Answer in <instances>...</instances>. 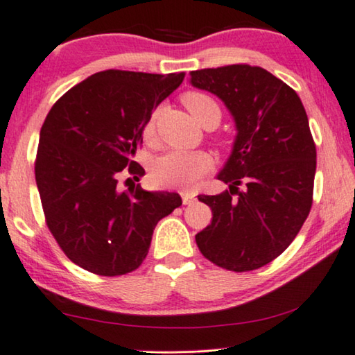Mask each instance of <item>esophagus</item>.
Returning <instances> with one entry per match:
<instances>
[{
    "mask_svg": "<svg viewBox=\"0 0 355 355\" xmlns=\"http://www.w3.org/2000/svg\"><path fill=\"white\" fill-rule=\"evenodd\" d=\"M180 194H182V200H183V204H184V205H188V204L194 202V194H193V193L182 191Z\"/></svg>",
    "mask_w": 355,
    "mask_h": 355,
    "instance_id": "esophagus-1",
    "label": "esophagus"
}]
</instances>
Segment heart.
<instances>
[{
    "mask_svg": "<svg viewBox=\"0 0 355 355\" xmlns=\"http://www.w3.org/2000/svg\"><path fill=\"white\" fill-rule=\"evenodd\" d=\"M182 103L199 124L209 118L221 119L218 103L204 92H184ZM156 129V114H151L141 129L145 141H151ZM214 167V159L205 151H168L153 162L150 178L151 183L162 189H180L188 191Z\"/></svg>",
    "mask_w": 355,
    "mask_h": 355,
    "instance_id": "1",
    "label": "heart"
}]
</instances>
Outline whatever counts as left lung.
I'll list each match as a JSON object with an SVG mask.
<instances>
[{
  "instance_id": "left-lung-1",
  "label": "left lung",
  "mask_w": 355,
  "mask_h": 355,
  "mask_svg": "<svg viewBox=\"0 0 355 355\" xmlns=\"http://www.w3.org/2000/svg\"><path fill=\"white\" fill-rule=\"evenodd\" d=\"M189 76L223 100L237 127L218 175L230 189L198 196L214 216L196 244L216 266L253 271L292 244L313 207L317 153L308 116L298 94L261 67L234 63Z\"/></svg>"
}]
</instances>
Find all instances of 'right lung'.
<instances>
[{"label": "right lung", "instance_id": "1", "mask_svg": "<svg viewBox=\"0 0 355 355\" xmlns=\"http://www.w3.org/2000/svg\"><path fill=\"white\" fill-rule=\"evenodd\" d=\"M183 79L184 73L105 70L71 87L47 113L36 184L47 228L79 268L105 277L135 271L157 221L182 205L177 193H148L140 184L121 191L118 180L145 175L132 161L144 144L141 129Z\"/></svg>", "mask_w": 355, "mask_h": 355}]
</instances>
